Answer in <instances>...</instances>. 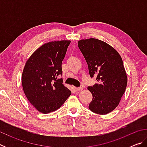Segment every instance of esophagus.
I'll return each mask as SVG.
<instances>
[{
    "mask_svg": "<svg viewBox=\"0 0 147 147\" xmlns=\"http://www.w3.org/2000/svg\"><path fill=\"white\" fill-rule=\"evenodd\" d=\"M73 89L74 91H82L83 88H77V87H73Z\"/></svg>",
    "mask_w": 147,
    "mask_h": 147,
    "instance_id": "esophagus-1",
    "label": "esophagus"
}]
</instances>
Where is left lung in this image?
<instances>
[{"instance_id":"8db88e82","label":"left lung","mask_w":147,"mask_h":147,"mask_svg":"<svg viewBox=\"0 0 147 147\" xmlns=\"http://www.w3.org/2000/svg\"><path fill=\"white\" fill-rule=\"evenodd\" d=\"M78 47L88 63L90 76L97 83L89 86L93 98L89 108L93 112L106 115L120 102L127 86V75L123 59L116 50L97 39H82Z\"/></svg>"}]
</instances>
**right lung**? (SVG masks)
Wrapping results in <instances>:
<instances>
[{"label":"right lung","mask_w":147,"mask_h":147,"mask_svg":"<svg viewBox=\"0 0 147 147\" xmlns=\"http://www.w3.org/2000/svg\"><path fill=\"white\" fill-rule=\"evenodd\" d=\"M71 41H51L36 50L27 59L22 86L30 102L45 114L57 110L71 95L61 78V63Z\"/></svg>","instance_id":"obj_1"}]
</instances>
